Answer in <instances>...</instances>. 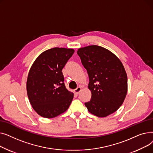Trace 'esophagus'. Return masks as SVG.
<instances>
[{
    "label": "esophagus",
    "mask_w": 153,
    "mask_h": 153,
    "mask_svg": "<svg viewBox=\"0 0 153 153\" xmlns=\"http://www.w3.org/2000/svg\"><path fill=\"white\" fill-rule=\"evenodd\" d=\"M81 87H77L76 89H74V93L76 94H78L81 91Z\"/></svg>",
    "instance_id": "obj_1"
}]
</instances>
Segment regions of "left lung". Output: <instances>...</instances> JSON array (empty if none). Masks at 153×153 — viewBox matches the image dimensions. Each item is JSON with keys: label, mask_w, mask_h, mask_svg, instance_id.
<instances>
[{"label": "left lung", "mask_w": 153, "mask_h": 153, "mask_svg": "<svg viewBox=\"0 0 153 153\" xmlns=\"http://www.w3.org/2000/svg\"><path fill=\"white\" fill-rule=\"evenodd\" d=\"M89 78L91 99L85 102L88 111L99 117L116 111L127 93V75L122 62L109 50L92 45L77 51Z\"/></svg>", "instance_id": "8db88e82"}]
</instances>
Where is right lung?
<instances>
[{
    "label": "right lung",
    "instance_id": "1",
    "mask_svg": "<svg viewBox=\"0 0 153 153\" xmlns=\"http://www.w3.org/2000/svg\"><path fill=\"white\" fill-rule=\"evenodd\" d=\"M74 53L73 49L51 48L42 53L32 64L27 91L32 107L40 116L54 118L69 108L74 94L66 89L62 69Z\"/></svg>",
    "mask_w": 153,
    "mask_h": 153
}]
</instances>
